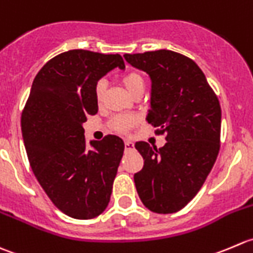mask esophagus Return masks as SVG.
<instances>
[{
    "instance_id": "esophagus-1",
    "label": "esophagus",
    "mask_w": 253,
    "mask_h": 253,
    "mask_svg": "<svg viewBox=\"0 0 253 253\" xmlns=\"http://www.w3.org/2000/svg\"><path fill=\"white\" fill-rule=\"evenodd\" d=\"M124 145H126V150L134 149V144H132L131 141H129V140H126V141H124Z\"/></svg>"
}]
</instances>
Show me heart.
<instances>
[{
	"label": "heart",
	"mask_w": 253,
	"mask_h": 253,
	"mask_svg": "<svg viewBox=\"0 0 253 253\" xmlns=\"http://www.w3.org/2000/svg\"><path fill=\"white\" fill-rule=\"evenodd\" d=\"M122 82L124 86L126 87L127 91L130 93L135 94L136 92L144 91L145 87V79L140 72L131 70V71H126V74L122 76ZM107 82L106 80L101 79L96 82L94 84V97L98 103H101L102 99L104 97V92H106ZM135 124V118L132 116H127V114H121V116H116L111 121V126L114 130L119 132H126Z\"/></svg>",
	"instance_id": "heart-1"
}]
</instances>
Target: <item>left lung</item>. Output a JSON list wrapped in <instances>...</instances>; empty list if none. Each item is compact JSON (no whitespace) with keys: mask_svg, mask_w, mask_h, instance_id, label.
Segmentation results:
<instances>
[{"mask_svg":"<svg viewBox=\"0 0 253 253\" xmlns=\"http://www.w3.org/2000/svg\"><path fill=\"white\" fill-rule=\"evenodd\" d=\"M131 66L151 79V108L146 121L165 146L135 144L144 167L134 174L142 204L154 212L181 211L196 197L211 173L220 150L221 108L203 71L189 57L156 50L126 54Z\"/></svg>","mask_w":253,"mask_h":253,"instance_id":"1","label":"left lung"}]
</instances>
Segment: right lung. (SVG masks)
Segmentation results:
<instances>
[{"mask_svg":"<svg viewBox=\"0 0 253 253\" xmlns=\"http://www.w3.org/2000/svg\"><path fill=\"white\" fill-rule=\"evenodd\" d=\"M117 66L126 69L119 54L75 49L56 55L37 74L22 112L32 169L54 206L74 219L104 211L123 157L124 142L116 135L87 149L82 126L98 112L94 84Z\"/></svg>","mask_w":253,"mask_h":253,"instance_id":"add662e5","label":"right lung"}]
</instances>
